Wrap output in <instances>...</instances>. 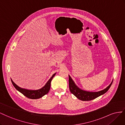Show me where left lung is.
Here are the masks:
<instances>
[{
	"label": "left lung",
	"instance_id": "obj_1",
	"mask_svg": "<svg viewBox=\"0 0 125 125\" xmlns=\"http://www.w3.org/2000/svg\"><path fill=\"white\" fill-rule=\"evenodd\" d=\"M69 88L71 93L73 94L74 96H75L78 99L83 101H88L93 100V99L99 97V96L105 94L109 90L113 83L112 82L108 86H107L105 89L102 91L97 92H90L81 90V89H80L75 84L74 82L70 77V76L69 75Z\"/></svg>",
	"mask_w": 125,
	"mask_h": 125
}]
</instances>
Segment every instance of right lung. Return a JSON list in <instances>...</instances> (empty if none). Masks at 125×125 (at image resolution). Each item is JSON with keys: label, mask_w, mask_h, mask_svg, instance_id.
<instances>
[{"label": "right lung", "mask_w": 125, "mask_h": 125, "mask_svg": "<svg viewBox=\"0 0 125 125\" xmlns=\"http://www.w3.org/2000/svg\"><path fill=\"white\" fill-rule=\"evenodd\" d=\"M55 74L56 73L53 75L50 78V79L48 81V82L46 83V84L43 87L38 90H26V89L22 88L19 87L18 86H17V85L13 82L11 79V80L13 86L16 88V90L20 92L21 93H22L24 96H26V97L30 99H38L42 97V96H43L45 94L48 93L50 89L51 82L53 77L54 76Z\"/></svg>", "instance_id": "add662e5"}]
</instances>
